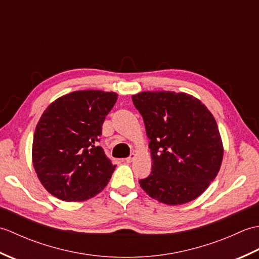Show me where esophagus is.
Masks as SVG:
<instances>
[{
	"label": "esophagus",
	"mask_w": 259,
	"mask_h": 259,
	"mask_svg": "<svg viewBox=\"0 0 259 259\" xmlns=\"http://www.w3.org/2000/svg\"><path fill=\"white\" fill-rule=\"evenodd\" d=\"M135 158H136V155H135V153H131L130 157L125 158V161H126V162H131V161H134V159H135Z\"/></svg>",
	"instance_id": "esophagus-1"
}]
</instances>
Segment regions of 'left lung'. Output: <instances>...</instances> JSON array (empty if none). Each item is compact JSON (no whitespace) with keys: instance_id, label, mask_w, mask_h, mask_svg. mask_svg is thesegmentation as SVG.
<instances>
[{"instance_id":"1","label":"left lung","mask_w":259,"mask_h":259,"mask_svg":"<svg viewBox=\"0 0 259 259\" xmlns=\"http://www.w3.org/2000/svg\"><path fill=\"white\" fill-rule=\"evenodd\" d=\"M150 139L152 169L140 187L169 206L205 191L221 169L224 146L216 120L199 99L185 92L144 91L133 96Z\"/></svg>"}]
</instances>
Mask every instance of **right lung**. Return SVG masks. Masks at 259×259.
<instances>
[{
    "label": "right lung",
    "mask_w": 259,
    "mask_h": 259,
    "mask_svg": "<svg viewBox=\"0 0 259 259\" xmlns=\"http://www.w3.org/2000/svg\"><path fill=\"white\" fill-rule=\"evenodd\" d=\"M118 95L80 90L58 98L42 113L32 144L38 180L54 197L84 201L109 183L115 164L97 145Z\"/></svg>",
    "instance_id": "add662e5"
}]
</instances>
